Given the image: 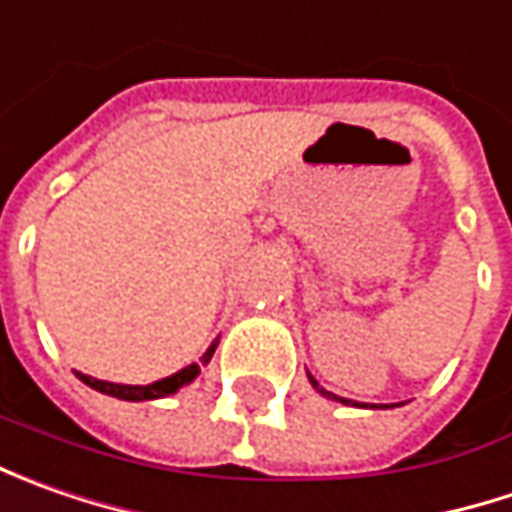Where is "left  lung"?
Returning a JSON list of instances; mask_svg holds the SVG:
<instances>
[{
    "label": "left lung",
    "instance_id": "8db88e82",
    "mask_svg": "<svg viewBox=\"0 0 512 512\" xmlns=\"http://www.w3.org/2000/svg\"><path fill=\"white\" fill-rule=\"evenodd\" d=\"M310 384H313V387H316V390H319L322 396H327V399H333V402H342V404H350V402H347V399H342V396H333L330 390H325V387H319V382H316L313 376H310ZM356 407H359V404H356ZM362 407H364V404H362Z\"/></svg>",
    "mask_w": 512,
    "mask_h": 512
}]
</instances>
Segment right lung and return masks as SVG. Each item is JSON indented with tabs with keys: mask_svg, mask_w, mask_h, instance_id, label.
Returning <instances> with one entry per match:
<instances>
[{
	"mask_svg": "<svg viewBox=\"0 0 512 512\" xmlns=\"http://www.w3.org/2000/svg\"><path fill=\"white\" fill-rule=\"evenodd\" d=\"M216 344L219 339L207 347V353L202 356V364L210 362V356H213V350H216ZM82 382L93 387V390H99V393H105V396H116V399H125V402H148V399H165L170 393H176L179 387H185L190 384L199 373H202V367L199 364H187L182 367L179 373H173L168 379H159V382L153 384H113V382H102V379H93V376H85V373H79V370H73Z\"/></svg>",
	"mask_w": 512,
	"mask_h": 512,
	"instance_id": "right-lung-1",
	"label": "right lung"
}]
</instances>
